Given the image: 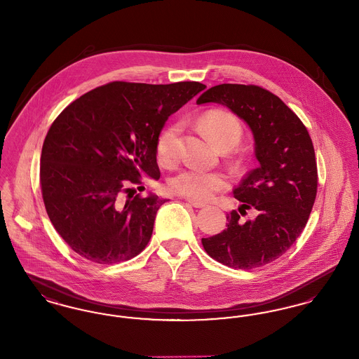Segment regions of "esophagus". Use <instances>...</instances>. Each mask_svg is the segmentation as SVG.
Here are the masks:
<instances>
[{"label":"esophagus","instance_id":"1","mask_svg":"<svg viewBox=\"0 0 359 359\" xmlns=\"http://www.w3.org/2000/svg\"><path fill=\"white\" fill-rule=\"evenodd\" d=\"M187 203L192 205V207H195V208H202L205 205L203 202H198V201H194V199H187Z\"/></svg>","mask_w":359,"mask_h":359}]
</instances>
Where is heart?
<instances>
[{
  "label": "heart",
  "mask_w": 359,
  "mask_h": 359,
  "mask_svg": "<svg viewBox=\"0 0 359 359\" xmlns=\"http://www.w3.org/2000/svg\"><path fill=\"white\" fill-rule=\"evenodd\" d=\"M201 123L218 147L237 145L243 133L241 121L224 110L207 111L202 116ZM177 125H168L158 133L156 140V154L163 164H172L177 160ZM170 187L175 194L188 199L207 201L214 194L229 187V177L223 172L187 167L172 177Z\"/></svg>",
  "instance_id": "heart-1"
}]
</instances>
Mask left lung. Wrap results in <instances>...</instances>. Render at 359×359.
Listing matches in <instances>:
<instances>
[{
    "label": "left lung",
    "mask_w": 359,
    "mask_h": 359,
    "mask_svg": "<svg viewBox=\"0 0 359 359\" xmlns=\"http://www.w3.org/2000/svg\"><path fill=\"white\" fill-rule=\"evenodd\" d=\"M222 103L245 121L255 136L259 163L234 189L241 210L256 208L255 221L242 223L233 210L227 229L202 238L205 253L234 269H255L283 256L308 222L318 192L315 149L306 125L269 90L222 83L196 103ZM242 215V212H241Z\"/></svg>",
    "instance_id": "obj_1"
}]
</instances>
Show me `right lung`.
Returning a JSON list of instances; mask_svg holds the SVG:
<instances>
[{"instance_id": "obj_1", "label": "right lung", "mask_w": 359, "mask_h": 359, "mask_svg": "<svg viewBox=\"0 0 359 359\" xmlns=\"http://www.w3.org/2000/svg\"><path fill=\"white\" fill-rule=\"evenodd\" d=\"M199 82H110L69 103L52 122L40 158L47 214L69 248L97 264L140 255L167 201L135 195L160 177L156 140L168 117L205 90Z\"/></svg>"}]
</instances>
